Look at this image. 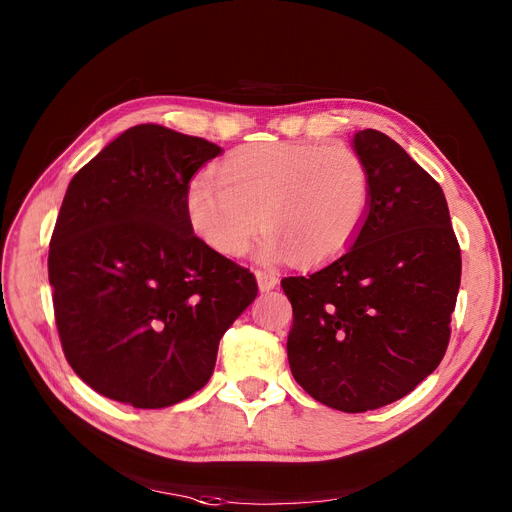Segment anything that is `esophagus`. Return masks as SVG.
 <instances>
[{
  "label": "esophagus",
  "mask_w": 512,
  "mask_h": 512,
  "mask_svg": "<svg viewBox=\"0 0 512 512\" xmlns=\"http://www.w3.org/2000/svg\"><path fill=\"white\" fill-rule=\"evenodd\" d=\"M255 278H257V286H259L261 292H270V290H274L278 286V278L274 274H270V272L259 270V272H255Z\"/></svg>",
  "instance_id": "34e87169"
}]
</instances>
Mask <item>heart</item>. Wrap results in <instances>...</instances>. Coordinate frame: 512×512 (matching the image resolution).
Masks as SVG:
<instances>
[{
	"mask_svg": "<svg viewBox=\"0 0 512 512\" xmlns=\"http://www.w3.org/2000/svg\"><path fill=\"white\" fill-rule=\"evenodd\" d=\"M369 203L371 176L355 149L272 141L232 149L213 178L188 186L184 211L191 230L226 257L245 255L265 222L261 261L299 257L315 267L353 245Z\"/></svg>",
	"mask_w": 512,
	"mask_h": 512,
	"instance_id": "1",
	"label": "heart"
}]
</instances>
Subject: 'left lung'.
<instances>
[{"mask_svg":"<svg viewBox=\"0 0 512 512\" xmlns=\"http://www.w3.org/2000/svg\"><path fill=\"white\" fill-rule=\"evenodd\" d=\"M371 176L367 220L338 259L282 280L288 363L321 405L363 413L407 396L448 346L461 249L440 184L384 132H355Z\"/></svg>","mask_w":512,"mask_h":512,"instance_id":"8db88e82","label":"left lung"}]
</instances>
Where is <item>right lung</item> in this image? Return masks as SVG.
I'll list each match as a JSON object with an SVG mask.
<instances>
[{"label": "right lung", "mask_w": 512, "mask_h": 512, "mask_svg": "<svg viewBox=\"0 0 512 512\" xmlns=\"http://www.w3.org/2000/svg\"><path fill=\"white\" fill-rule=\"evenodd\" d=\"M222 147L159 124L105 145L70 180L49 242L64 355L87 386L134 409L201 390L255 276L188 226L191 178Z\"/></svg>", "instance_id": "add662e5"}]
</instances>
